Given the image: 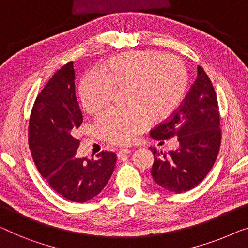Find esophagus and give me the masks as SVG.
<instances>
[{
  "label": "esophagus",
  "instance_id": "obj_1",
  "mask_svg": "<svg viewBox=\"0 0 248 248\" xmlns=\"http://www.w3.org/2000/svg\"><path fill=\"white\" fill-rule=\"evenodd\" d=\"M128 153H131V150L130 149H122V150L118 151L117 156L118 157H122V156L126 155V154H128Z\"/></svg>",
  "mask_w": 248,
  "mask_h": 248
}]
</instances>
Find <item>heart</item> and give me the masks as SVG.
<instances>
[{
	"label": "heart",
	"instance_id": "1",
	"mask_svg": "<svg viewBox=\"0 0 248 248\" xmlns=\"http://www.w3.org/2000/svg\"><path fill=\"white\" fill-rule=\"evenodd\" d=\"M86 74L79 85L82 107L98 113L109 103L114 89H125L126 110H107L95 123L104 141L115 145L130 143L153 122L177 112L188 88V75L180 60L168 53L146 50L118 55L100 68Z\"/></svg>",
	"mask_w": 248,
	"mask_h": 248
}]
</instances>
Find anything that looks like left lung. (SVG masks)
I'll return each instance as SVG.
<instances>
[{
    "instance_id": "obj_1",
    "label": "left lung",
    "mask_w": 248,
    "mask_h": 248,
    "mask_svg": "<svg viewBox=\"0 0 248 248\" xmlns=\"http://www.w3.org/2000/svg\"><path fill=\"white\" fill-rule=\"evenodd\" d=\"M217 95L208 75L198 66V76L177 112L151 131L163 143L175 138L179 148L163 153L150 148L154 155L151 174L169 192L195 188L211 170L220 148L221 131Z\"/></svg>"
}]
</instances>
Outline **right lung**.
Here are the masks:
<instances>
[{
    "mask_svg": "<svg viewBox=\"0 0 248 248\" xmlns=\"http://www.w3.org/2000/svg\"><path fill=\"white\" fill-rule=\"evenodd\" d=\"M81 123L70 62L50 78L35 98L29 120V146L49 186L63 198L79 203L102 191L116 163V154L107 151L95 160L75 156L80 143L75 134Z\"/></svg>",
    "mask_w": 248,
    "mask_h": 248,
    "instance_id": "1",
    "label": "right lung"
}]
</instances>
